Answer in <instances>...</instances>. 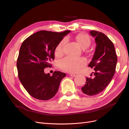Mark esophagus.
Here are the masks:
<instances>
[{"instance_id":"esophagus-1","label":"esophagus","mask_w":129,"mask_h":129,"mask_svg":"<svg viewBox=\"0 0 129 129\" xmlns=\"http://www.w3.org/2000/svg\"><path fill=\"white\" fill-rule=\"evenodd\" d=\"M76 74H74V73H71L70 74V76H72V77H75V76H76Z\"/></svg>"}]
</instances>
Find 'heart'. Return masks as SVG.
Here are the masks:
<instances>
[{
	"instance_id": "1",
	"label": "heart",
	"mask_w": 129,
	"mask_h": 129,
	"mask_svg": "<svg viewBox=\"0 0 129 129\" xmlns=\"http://www.w3.org/2000/svg\"><path fill=\"white\" fill-rule=\"evenodd\" d=\"M78 44L83 49H86L91 44V40L86 34L79 35L76 37ZM67 42V39H63L57 45L55 50V54L57 56H60L63 53L64 46ZM87 64V61L83 57L74 56H67L59 61L60 67L64 71L77 72Z\"/></svg>"
}]
</instances>
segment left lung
Wrapping results in <instances>:
<instances>
[{
    "label": "left lung",
    "mask_w": 129,
    "mask_h": 129,
    "mask_svg": "<svg viewBox=\"0 0 129 129\" xmlns=\"http://www.w3.org/2000/svg\"><path fill=\"white\" fill-rule=\"evenodd\" d=\"M95 38L96 47L91 61L88 66L95 70L93 78H86L82 91L85 94L93 96L102 92L110 83L114 76L117 57L112 42L107 36L96 30L90 31ZM91 74L90 75H91Z\"/></svg>",
    "instance_id": "1"
}]
</instances>
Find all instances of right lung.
Masks as SVG:
<instances>
[{"instance_id": "obj_1", "label": "right lung", "mask_w": 129, "mask_h": 129, "mask_svg": "<svg viewBox=\"0 0 129 129\" xmlns=\"http://www.w3.org/2000/svg\"><path fill=\"white\" fill-rule=\"evenodd\" d=\"M71 30L57 33L40 30L25 39L17 59L18 77L30 95L38 100L51 99L58 91L66 74L55 71L50 76L44 69L51 67L57 45Z\"/></svg>"}]
</instances>
